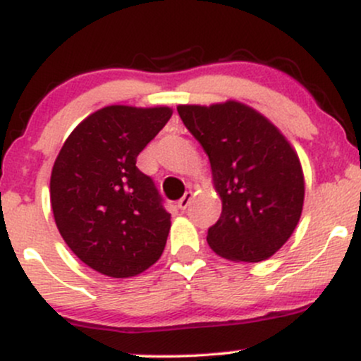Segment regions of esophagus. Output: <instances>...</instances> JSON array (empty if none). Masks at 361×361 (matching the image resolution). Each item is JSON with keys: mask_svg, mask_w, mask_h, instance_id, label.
Segmentation results:
<instances>
[{"mask_svg": "<svg viewBox=\"0 0 361 361\" xmlns=\"http://www.w3.org/2000/svg\"><path fill=\"white\" fill-rule=\"evenodd\" d=\"M192 198H193V193L192 192H186L183 197H181L180 200H178V207H180L181 210H185L186 207L190 205V202H192Z\"/></svg>", "mask_w": 361, "mask_h": 361, "instance_id": "esophagus-1", "label": "esophagus"}]
</instances>
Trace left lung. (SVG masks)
<instances>
[{
  "label": "left lung",
  "instance_id": "1",
  "mask_svg": "<svg viewBox=\"0 0 361 361\" xmlns=\"http://www.w3.org/2000/svg\"><path fill=\"white\" fill-rule=\"evenodd\" d=\"M178 114L209 156L222 200L209 246L226 259H268L288 241L302 214L305 188L297 152L244 103L180 105Z\"/></svg>",
  "mask_w": 361,
  "mask_h": 361
}]
</instances>
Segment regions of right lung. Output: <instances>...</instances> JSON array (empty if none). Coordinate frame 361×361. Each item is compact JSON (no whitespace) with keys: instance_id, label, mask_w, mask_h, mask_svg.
I'll list each match as a JSON object with an SVG mask.
<instances>
[{"instance_id":"right-lung-1","label":"right lung","mask_w":361,"mask_h":361,"mask_svg":"<svg viewBox=\"0 0 361 361\" xmlns=\"http://www.w3.org/2000/svg\"><path fill=\"white\" fill-rule=\"evenodd\" d=\"M171 114L168 106H105L74 128L54 163L57 229L74 255L102 275L135 276L163 255L171 214L135 163Z\"/></svg>"}]
</instances>
